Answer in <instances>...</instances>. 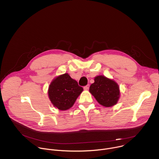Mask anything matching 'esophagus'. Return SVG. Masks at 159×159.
Wrapping results in <instances>:
<instances>
[{
	"label": "esophagus",
	"instance_id": "34e87169",
	"mask_svg": "<svg viewBox=\"0 0 159 159\" xmlns=\"http://www.w3.org/2000/svg\"><path fill=\"white\" fill-rule=\"evenodd\" d=\"M84 90H88V89H89V85L88 84V85L84 86Z\"/></svg>",
	"mask_w": 159,
	"mask_h": 159
}]
</instances>
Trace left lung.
<instances>
[{
	"label": "left lung",
	"mask_w": 159,
	"mask_h": 159,
	"mask_svg": "<svg viewBox=\"0 0 159 159\" xmlns=\"http://www.w3.org/2000/svg\"><path fill=\"white\" fill-rule=\"evenodd\" d=\"M89 92L101 105L107 107L116 104L120 97L118 84L104 75H98L94 78Z\"/></svg>",
	"instance_id": "1"
}]
</instances>
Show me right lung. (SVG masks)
I'll return each mask as SVG.
<instances>
[{"label": "right lung", "mask_w": 159, "mask_h": 159, "mask_svg": "<svg viewBox=\"0 0 159 159\" xmlns=\"http://www.w3.org/2000/svg\"><path fill=\"white\" fill-rule=\"evenodd\" d=\"M83 91V88L69 74L55 77L50 83L48 94L54 107L61 111L69 109Z\"/></svg>", "instance_id": "right-lung-1"}]
</instances>
